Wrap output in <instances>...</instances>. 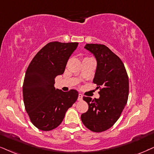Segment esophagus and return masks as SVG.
Wrapping results in <instances>:
<instances>
[{
	"instance_id": "obj_1",
	"label": "esophagus",
	"mask_w": 154,
	"mask_h": 154,
	"mask_svg": "<svg viewBox=\"0 0 154 154\" xmlns=\"http://www.w3.org/2000/svg\"><path fill=\"white\" fill-rule=\"evenodd\" d=\"M82 99H83V96H82V94H79V97H78V100H81Z\"/></svg>"
}]
</instances>
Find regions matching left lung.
<instances>
[{
	"instance_id": "obj_1",
	"label": "left lung",
	"mask_w": 154,
	"mask_h": 154,
	"mask_svg": "<svg viewBox=\"0 0 154 154\" xmlns=\"http://www.w3.org/2000/svg\"><path fill=\"white\" fill-rule=\"evenodd\" d=\"M97 62L93 82L100 88L98 98L83 97L88 110L81 115L84 126L94 132L108 130L119 119L128 97V77L123 62L107 46L86 44Z\"/></svg>"
}]
</instances>
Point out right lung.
Returning a JSON list of instances; mask_svg holds the SVG:
<instances>
[{"mask_svg":"<svg viewBox=\"0 0 154 154\" xmlns=\"http://www.w3.org/2000/svg\"><path fill=\"white\" fill-rule=\"evenodd\" d=\"M78 43H48L34 56L25 75L23 96L31 122L41 131H51L61 123L79 93L63 92L54 87L55 78L64 73Z\"/></svg>","mask_w":154,"mask_h":154,"instance_id":"obj_1","label":"right lung"}]
</instances>
